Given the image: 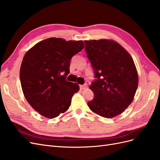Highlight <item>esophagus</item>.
<instances>
[{
	"instance_id": "1",
	"label": "esophagus",
	"mask_w": 160,
	"mask_h": 160,
	"mask_svg": "<svg viewBox=\"0 0 160 160\" xmlns=\"http://www.w3.org/2000/svg\"><path fill=\"white\" fill-rule=\"evenodd\" d=\"M87 87H88V85H87V83H85V84H83V85H80V86H79V88H80V89L83 90V89H86V88H87Z\"/></svg>"
}]
</instances>
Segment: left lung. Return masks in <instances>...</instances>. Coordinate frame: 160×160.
<instances>
[{
    "label": "left lung",
    "mask_w": 160,
    "mask_h": 160,
    "mask_svg": "<svg viewBox=\"0 0 160 160\" xmlns=\"http://www.w3.org/2000/svg\"><path fill=\"white\" fill-rule=\"evenodd\" d=\"M85 43L95 78L89 87L94 98L88 105L101 117H115L132 102L138 89V75L133 60L115 41L101 39Z\"/></svg>",
    "instance_id": "left-lung-1"
}]
</instances>
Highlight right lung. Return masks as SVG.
<instances>
[{
  "instance_id": "obj_1",
  "label": "right lung",
  "mask_w": 160,
  "mask_h": 160,
  "mask_svg": "<svg viewBox=\"0 0 160 160\" xmlns=\"http://www.w3.org/2000/svg\"><path fill=\"white\" fill-rule=\"evenodd\" d=\"M83 47L82 41L52 37L38 42L24 56L22 89L28 103L41 115L52 119L69 109L79 87L66 78L71 58Z\"/></svg>"
}]
</instances>
